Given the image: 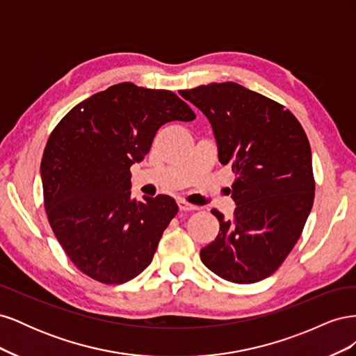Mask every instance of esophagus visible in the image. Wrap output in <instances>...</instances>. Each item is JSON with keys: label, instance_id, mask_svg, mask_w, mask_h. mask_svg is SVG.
Wrapping results in <instances>:
<instances>
[{"label": "esophagus", "instance_id": "1", "mask_svg": "<svg viewBox=\"0 0 356 356\" xmlns=\"http://www.w3.org/2000/svg\"><path fill=\"white\" fill-rule=\"evenodd\" d=\"M178 207L181 211H197L199 207H196V204H191L186 200H178Z\"/></svg>", "mask_w": 356, "mask_h": 356}]
</instances>
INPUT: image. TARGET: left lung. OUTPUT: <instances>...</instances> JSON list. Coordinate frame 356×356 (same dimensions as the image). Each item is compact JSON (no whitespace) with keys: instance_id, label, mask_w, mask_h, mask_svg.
<instances>
[{"instance_id":"1","label":"left lung","mask_w":356,"mask_h":356,"mask_svg":"<svg viewBox=\"0 0 356 356\" xmlns=\"http://www.w3.org/2000/svg\"><path fill=\"white\" fill-rule=\"evenodd\" d=\"M208 117L222 165L234 172L232 220L200 251L225 281L254 284L273 275L300 239L315 199L305 129L282 104L227 81L179 90Z\"/></svg>"}]
</instances>
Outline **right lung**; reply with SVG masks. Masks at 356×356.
I'll use <instances>...</instances> for the list:
<instances>
[{
  "label": "right lung",
  "instance_id": "add662e5",
  "mask_svg": "<svg viewBox=\"0 0 356 356\" xmlns=\"http://www.w3.org/2000/svg\"><path fill=\"white\" fill-rule=\"evenodd\" d=\"M196 118L174 92L118 83L75 105L53 129L41 159L50 227L80 272L106 285L152 263L178 212L165 195L131 197V166L169 122Z\"/></svg>",
  "mask_w": 356,
  "mask_h": 356
}]
</instances>
